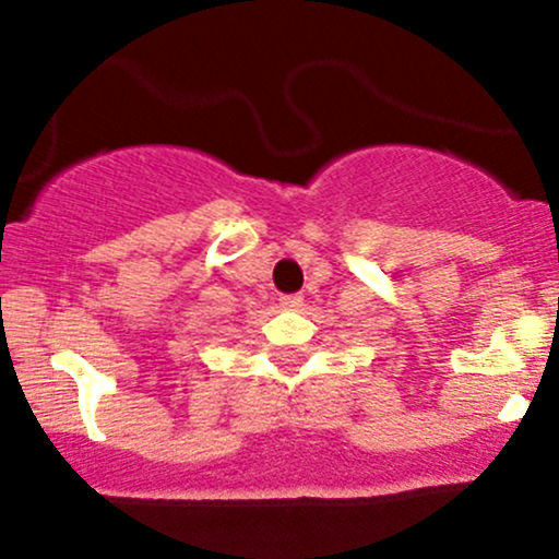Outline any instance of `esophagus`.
Instances as JSON below:
<instances>
[{"label": "esophagus", "instance_id": "esophagus-1", "mask_svg": "<svg viewBox=\"0 0 559 559\" xmlns=\"http://www.w3.org/2000/svg\"><path fill=\"white\" fill-rule=\"evenodd\" d=\"M280 308L282 310H300L302 308V297L300 295H282L280 297Z\"/></svg>", "mask_w": 559, "mask_h": 559}]
</instances>
